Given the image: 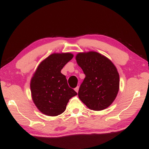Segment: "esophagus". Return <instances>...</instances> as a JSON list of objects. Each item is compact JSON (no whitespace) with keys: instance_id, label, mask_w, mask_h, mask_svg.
<instances>
[{"instance_id":"1","label":"esophagus","mask_w":149,"mask_h":149,"mask_svg":"<svg viewBox=\"0 0 149 149\" xmlns=\"http://www.w3.org/2000/svg\"><path fill=\"white\" fill-rule=\"evenodd\" d=\"M79 86H77V87L74 89L75 91H76L77 93H78V91H79Z\"/></svg>"}]
</instances>
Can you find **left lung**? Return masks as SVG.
<instances>
[{
    "label": "left lung",
    "instance_id": "8db88e82",
    "mask_svg": "<svg viewBox=\"0 0 149 149\" xmlns=\"http://www.w3.org/2000/svg\"><path fill=\"white\" fill-rule=\"evenodd\" d=\"M76 60L85 74L78 93L80 100L94 111L108 107L119 91L117 68L110 60L96 52L79 53Z\"/></svg>",
    "mask_w": 149,
    "mask_h": 149
}]
</instances>
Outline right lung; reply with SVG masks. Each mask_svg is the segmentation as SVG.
I'll return each instance as SVG.
<instances>
[{"instance_id":"right-lung-1","label":"right lung","mask_w":149,"mask_h":149,"mask_svg":"<svg viewBox=\"0 0 149 149\" xmlns=\"http://www.w3.org/2000/svg\"><path fill=\"white\" fill-rule=\"evenodd\" d=\"M72 58L70 53L52 54L41 62L31 78L32 100L45 115L56 116L62 113L70 99L77 95L61 73L62 68Z\"/></svg>"}]
</instances>
